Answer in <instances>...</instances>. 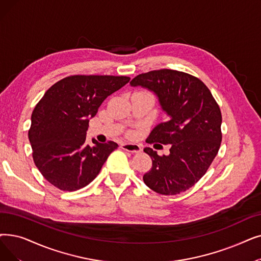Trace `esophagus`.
I'll use <instances>...</instances> for the list:
<instances>
[{
	"label": "esophagus",
	"mask_w": 261,
	"mask_h": 261,
	"mask_svg": "<svg viewBox=\"0 0 261 261\" xmlns=\"http://www.w3.org/2000/svg\"><path fill=\"white\" fill-rule=\"evenodd\" d=\"M120 147H121V148H122L123 150L132 152V153H139V152H141V150H142L140 145H138V144L124 143V144H121Z\"/></svg>",
	"instance_id": "esophagus-1"
}]
</instances>
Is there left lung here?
<instances>
[{"label": "left lung", "mask_w": 261, "mask_h": 261, "mask_svg": "<svg viewBox=\"0 0 261 261\" xmlns=\"http://www.w3.org/2000/svg\"><path fill=\"white\" fill-rule=\"evenodd\" d=\"M152 90L168 120L155 126L146 143L171 145L168 155L150 147L152 167L145 185L162 195H176L193 187L206 174L222 142V114L209 88L198 77L172 69L141 73L130 82Z\"/></svg>", "instance_id": "8db88e82"}]
</instances>
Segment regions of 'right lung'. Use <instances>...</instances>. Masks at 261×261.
<instances>
[{"label":"right lung","mask_w":261,"mask_h":261,"mask_svg":"<svg viewBox=\"0 0 261 261\" xmlns=\"http://www.w3.org/2000/svg\"><path fill=\"white\" fill-rule=\"evenodd\" d=\"M129 81L123 75H69L53 84L39 100L32 113L29 140L34 163L52 186L72 192L97 177L118 145L96 140L94 146L87 145L89 118Z\"/></svg>","instance_id":"obj_1"}]
</instances>
